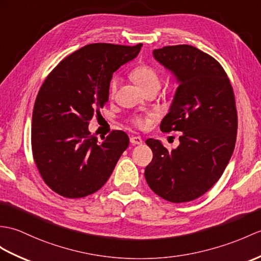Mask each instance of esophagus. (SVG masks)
Wrapping results in <instances>:
<instances>
[{
    "instance_id": "34e87169",
    "label": "esophagus",
    "mask_w": 261,
    "mask_h": 261,
    "mask_svg": "<svg viewBox=\"0 0 261 261\" xmlns=\"http://www.w3.org/2000/svg\"><path fill=\"white\" fill-rule=\"evenodd\" d=\"M130 142L132 144H141L143 142L142 138L139 137V136H131L130 137Z\"/></svg>"
}]
</instances>
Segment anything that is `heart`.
Wrapping results in <instances>:
<instances>
[{"instance_id": "b5f03b06", "label": "heart", "mask_w": 261, "mask_h": 261, "mask_svg": "<svg viewBox=\"0 0 261 261\" xmlns=\"http://www.w3.org/2000/svg\"><path fill=\"white\" fill-rule=\"evenodd\" d=\"M131 76L135 82L138 84V87L140 88V90L147 89L149 87H158L160 84V79L158 73L154 69L151 68L149 65H139L137 68H135L131 72ZM117 89V79H113V81L111 83V91L114 92ZM138 126H142L144 124L143 120L140 118H137L133 120Z\"/></svg>"}]
</instances>
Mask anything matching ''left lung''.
I'll return each mask as SVG.
<instances>
[{"mask_svg":"<svg viewBox=\"0 0 261 261\" xmlns=\"http://www.w3.org/2000/svg\"><path fill=\"white\" fill-rule=\"evenodd\" d=\"M153 58L179 84L160 129L182 135L171 151L159 140L145 141L153 158L144 177L167 201L188 202L220 179L231 158L238 128L233 90L219 62L195 46L156 48Z\"/></svg>","mask_w":261,"mask_h":261,"instance_id":"1","label":"left lung"}]
</instances>
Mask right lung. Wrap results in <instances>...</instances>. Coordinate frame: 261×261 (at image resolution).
Wrapping results in <instances>:
<instances>
[{
    "instance_id": "1",
    "label": "right lung",
    "mask_w": 261,
    "mask_h": 261,
    "mask_svg": "<svg viewBox=\"0 0 261 261\" xmlns=\"http://www.w3.org/2000/svg\"><path fill=\"white\" fill-rule=\"evenodd\" d=\"M141 46L88 44L63 59L42 84L32 114L33 158L44 182L60 196L98 191L128 148L125 132L112 131L98 142L88 125L109 100L113 72Z\"/></svg>"
}]
</instances>
